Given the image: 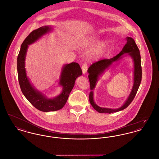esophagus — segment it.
Listing matches in <instances>:
<instances>
[{"instance_id":"1","label":"esophagus","mask_w":159,"mask_h":159,"mask_svg":"<svg viewBox=\"0 0 159 159\" xmlns=\"http://www.w3.org/2000/svg\"><path fill=\"white\" fill-rule=\"evenodd\" d=\"M82 73H83V74H86V71H87V70H88V66H87V64H84L82 65Z\"/></svg>"}]
</instances>
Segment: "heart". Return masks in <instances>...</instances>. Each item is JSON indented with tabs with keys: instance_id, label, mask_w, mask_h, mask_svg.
Instances as JSON below:
<instances>
[{
	"instance_id": "b5f03b06",
	"label": "heart",
	"mask_w": 159,
	"mask_h": 159,
	"mask_svg": "<svg viewBox=\"0 0 159 159\" xmlns=\"http://www.w3.org/2000/svg\"><path fill=\"white\" fill-rule=\"evenodd\" d=\"M99 40V38L96 36H89L84 38L82 40L83 45L86 48H91L95 45ZM110 46L109 42L107 40L99 42L95 46L88 55V60L89 61L98 60L104 56Z\"/></svg>"
}]
</instances>
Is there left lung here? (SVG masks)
I'll return each mask as SVG.
<instances>
[{
    "instance_id": "left-lung-1",
    "label": "left lung",
    "mask_w": 159,
    "mask_h": 159,
    "mask_svg": "<svg viewBox=\"0 0 159 159\" xmlns=\"http://www.w3.org/2000/svg\"><path fill=\"white\" fill-rule=\"evenodd\" d=\"M126 43L123 48L121 52L118 55L110 60L105 59L96 62L91 65L89 68L88 69V73H89L88 77L90 82L91 91L89 94V101L93 108L100 113H112L125 109L127 107H128L129 105L135 98L136 92L139 87L142 78V68L139 50L133 38L128 37L126 38ZM126 53H128V54L125 56L123 55ZM126 56H129L133 59L134 62V84L128 98L121 107L117 109L104 108L101 107L97 105L93 99V90L95 88L99 77L104 73L106 69H108L114 63L118 61Z\"/></svg>"
}]
</instances>
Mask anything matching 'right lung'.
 Here are the masks:
<instances>
[{
	"label": "right lung",
	"mask_w": 159,
	"mask_h": 159,
	"mask_svg": "<svg viewBox=\"0 0 159 159\" xmlns=\"http://www.w3.org/2000/svg\"><path fill=\"white\" fill-rule=\"evenodd\" d=\"M52 30L53 27L44 25L31 32L24 40L17 58L18 81L23 95L33 106L43 112L55 111L61 109L68 99L69 94L75 86L76 79L82 75V69L79 64L71 62L64 64L61 69L58 82L59 85L62 87V91L60 94L52 98H48L31 83L25 68L29 45L34 43Z\"/></svg>",
	"instance_id": "1"
}]
</instances>
